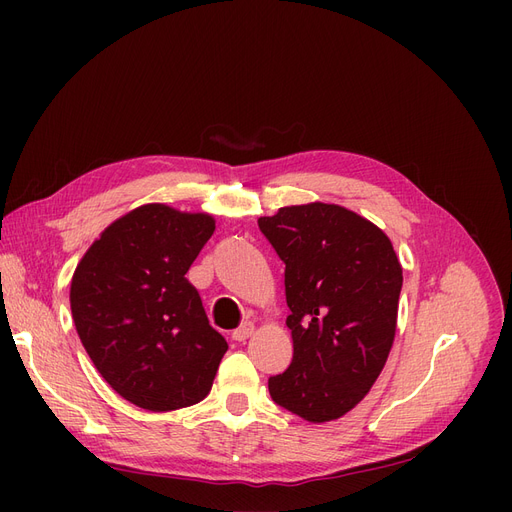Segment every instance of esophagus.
<instances>
[{"label":"esophagus","mask_w":512,"mask_h":512,"mask_svg":"<svg viewBox=\"0 0 512 512\" xmlns=\"http://www.w3.org/2000/svg\"><path fill=\"white\" fill-rule=\"evenodd\" d=\"M251 334H253V324H251V321H242V324L232 332V340L245 342Z\"/></svg>","instance_id":"34e87169"}]
</instances>
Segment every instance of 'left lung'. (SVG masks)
I'll return each mask as SVG.
<instances>
[{
  "label": "left lung",
  "instance_id": "1",
  "mask_svg": "<svg viewBox=\"0 0 512 512\" xmlns=\"http://www.w3.org/2000/svg\"><path fill=\"white\" fill-rule=\"evenodd\" d=\"M284 261L292 363L267 382L276 405L311 423L355 409L396 334L402 267L390 238L355 211L307 203L259 218Z\"/></svg>",
  "mask_w": 512,
  "mask_h": 512
}]
</instances>
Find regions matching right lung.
<instances>
[{
  "label": "right lung",
  "instance_id": "obj_1",
  "mask_svg": "<svg viewBox=\"0 0 512 512\" xmlns=\"http://www.w3.org/2000/svg\"><path fill=\"white\" fill-rule=\"evenodd\" d=\"M215 230L207 213L161 203L107 226L76 265L70 309L101 378L147 411L203 400L228 344L184 276Z\"/></svg>",
  "mask_w": 512,
  "mask_h": 512
}]
</instances>
